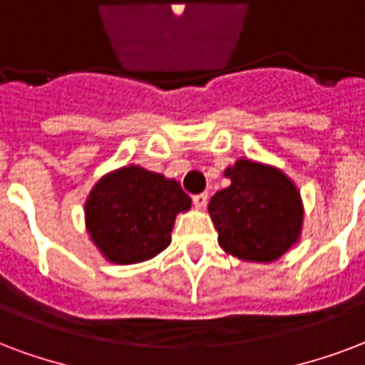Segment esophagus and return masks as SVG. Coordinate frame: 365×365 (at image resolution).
<instances>
[{
  "label": "esophagus",
  "instance_id": "obj_1",
  "mask_svg": "<svg viewBox=\"0 0 365 365\" xmlns=\"http://www.w3.org/2000/svg\"><path fill=\"white\" fill-rule=\"evenodd\" d=\"M207 198H210V196H207V192L196 194V196H194V198H192L194 207H196V210H204L205 204H207Z\"/></svg>",
  "mask_w": 365,
  "mask_h": 365
}]
</instances>
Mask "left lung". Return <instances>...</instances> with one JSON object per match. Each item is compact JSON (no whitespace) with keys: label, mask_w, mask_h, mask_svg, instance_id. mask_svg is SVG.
Segmentation results:
<instances>
[{"label":"left lung","mask_w":365,"mask_h":365,"mask_svg":"<svg viewBox=\"0 0 365 365\" xmlns=\"http://www.w3.org/2000/svg\"><path fill=\"white\" fill-rule=\"evenodd\" d=\"M225 177L231 185L207 204L225 254L252 264H271L298 245L304 204L287 173L240 158L225 169Z\"/></svg>","instance_id":"left-lung-1"}]
</instances>
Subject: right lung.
Segmentation results:
<instances>
[{
	"instance_id": "obj_1",
	"label": "right lung",
	"mask_w": 365,
	"mask_h": 365,
	"mask_svg": "<svg viewBox=\"0 0 365 365\" xmlns=\"http://www.w3.org/2000/svg\"><path fill=\"white\" fill-rule=\"evenodd\" d=\"M190 205L180 182L133 163L106 173L92 186L84 202V225L109 264L133 265L171 245L175 219Z\"/></svg>"
}]
</instances>
